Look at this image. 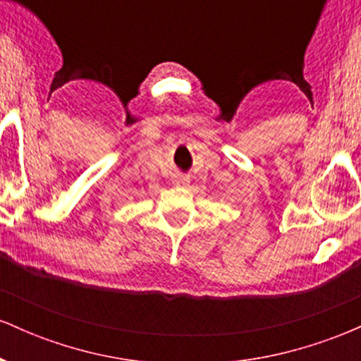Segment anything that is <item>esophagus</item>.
<instances>
[{"label": "esophagus", "instance_id": "34e87169", "mask_svg": "<svg viewBox=\"0 0 361 361\" xmlns=\"http://www.w3.org/2000/svg\"><path fill=\"white\" fill-rule=\"evenodd\" d=\"M190 183V178L188 176H183V175H176L173 178V185L175 186H186Z\"/></svg>", "mask_w": 361, "mask_h": 361}]
</instances>
